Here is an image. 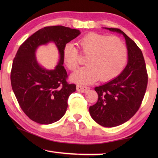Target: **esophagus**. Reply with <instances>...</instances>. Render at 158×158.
<instances>
[{
	"label": "esophagus",
	"instance_id": "1",
	"mask_svg": "<svg viewBox=\"0 0 158 158\" xmlns=\"http://www.w3.org/2000/svg\"><path fill=\"white\" fill-rule=\"evenodd\" d=\"M89 89H90L89 87L85 86V85H77V90L79 92L85 93V92H87Z\"/></svg>",
	"mask_w": 158,
	"mask_h": 158
}]
</instances>
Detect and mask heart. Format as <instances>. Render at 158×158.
<instances>
[{"instance_id": "heart-1", "label": "heart", "mask_w": 158, "mask_h": 158, "mask_svg": "<svg viewBox=\"0 0 158 158\" xmlns=\"http://www.w3.org/2000/svg\"><path fill=\"white\" fill-rule=\"evenodd\" d=\"M78 45L80 52L87 56V65L73 74L74 81L90 84L99 78L102 81H108L123 70L127 50L119 37L89 33L79 40ZM63 59L69 70L74 71L79 65L78 49L73 44H67L63 49Z\"/></svg>"}]
</instances>
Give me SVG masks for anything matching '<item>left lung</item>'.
Masks as SVG:
<instances>
[{
    "label": "left lung",
    "instance_id": "1",
    "mask_svg": "<svg viewBox=\"0 0 158 158\" xmlns=\"http://www.w3.org/2000/svg\"><path fill=\"white\" fill-rule=\"evenodd\" d=\"M105 28L123 35L128 62L116 78L95 88L98 100L90 106L89 112L97 123L112 127L124 123L137 113L145 95L148 77L142 52L135 42L118 28Z\"/></svg>",
    "mask_w": 158,
    "mask_h": 158
}]
</instances>
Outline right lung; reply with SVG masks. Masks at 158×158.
I'll list each match as a JSON object with an SVG mask.
<instances>
[{
	"instance_id": "right-lung-1",
	"label": "right lung",
	"mask_w": 158,
	"mask_h": 158,
	"mask_svg": "<svg viewBox=\"0 0 158 158\" xmlns=\"http://www.w3.org/2000/svg\"><path fill=\"white\" fill-rule=\"evenodd\" d=\"M81 33L63 26H47L35 32L21 44L13 60L10 74L12 88L21 109L32 121L48 125L58 121L65 114L68 100L76 85L67 81L63 49L67 43ZM55 42L60 62L53 71L36 63L34 52L40 45Z\"/></svg>"
}]
</instances>
